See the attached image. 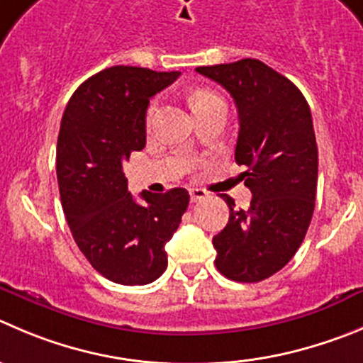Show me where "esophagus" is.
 <instances>
[{"label":"esophagus","instance_id":"esophagus-1","mask_svg":"<svg viewBox=\"0 0 363 363\" xmlns=\"http://www.w3.org/2000/svg\"><path fill=\"white\" fill-rule=\"evenodd\" d=\"M189 194H191L192 203H198V201H201V199L206 198V192L203 191V189H191V191H189Z\"/></svg>","mask_w":363,"mask_h":363}]
</instances>
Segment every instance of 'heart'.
<instances>
[{
  "mask_svg": "<svg viewBox=\"0 0 363 363\" xmlns=\"http://www.w3.org/2000/svg\"><path fill=\"white\" fill-rule=\"evenodd\" d=\"M191 101H192V106L196 108V106L206 105V103H212V101H220V99H219V96H216L213 92H210V91H198L196 94H192ZM155 110H157V105L153 103V105L150 106V110H147V119H151V117H153Z\"/></svg>",
  "mask_w": 363,
  "mask_h": 363,
  "instance_id": "1",
  "label": "heart"
}]
</instances>
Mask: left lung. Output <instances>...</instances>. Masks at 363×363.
<instances>
[{"instance_id": "1", "label": "left lung", "mask_w": 363, "mask_h": 363, "mask_svg": "<svg viewBox=\"0 0 363 363\" xmlns=\"http://www.w3.org/2000/svg\"><path fill=\"white\" fill-rule=\"evenodd\" d=\"M223 85L239 112L235 162L246 165L251 205L230 206L212 239L216 267L233 281L257 283L291 262L312 220L317 192V143L305 96L289 78L257 58L198 67Z\"/></svg>"}]
</instances>
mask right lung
<instances>
[{
  "instance_id": "obj_1",
  "label": "right lung",
  "mask_w": 363,
  "mask_h": 363,
  "mask_svg": "<svg viewBox=\"0 0 363 363\" xmlns=\"http://www.w3.org/2000/svg\"><path fill=\"white\" fill-rule=\"evenodd\" d=\"M179 76L113 65L91 76L65 106L57 143L62 206L92 267L121 285H147L167 267L165 244L189 206L185 189L128 192L123 164L146 146L150 99Z\"/></svg>"
}]
</instances>
